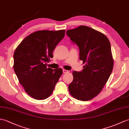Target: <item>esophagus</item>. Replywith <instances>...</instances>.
Wrapping results in <instances>:
<instances>
[{
    "mask_svg": "<svg viewBox=\"0 0 129 129\" xmlns=\"http://www.w3.org/2000/svg\"><path fill=\"white\" fill-rule=\"evenodd\" d=\"M62 72H63V73L65 74V73H68V70H67L63 69V70H62Z\"/></svg>",
    "mask_w": 129,
    "mask_h": 129,
    "instance_id": "34e87169",
    "label": "esophagus"
}]
</instances>
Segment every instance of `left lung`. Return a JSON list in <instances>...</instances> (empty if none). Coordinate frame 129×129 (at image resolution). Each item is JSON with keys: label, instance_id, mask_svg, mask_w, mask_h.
<instances>
[{"label": "left lung", "instance_id": "left-lung-1", "mask_svg": "<svg viewBox=\"0 0 129 129\" xmlns=\"http://www.w3.org/2000/svg\"><path fill=\"white\" fill-rule=\"evenodd\" d=\"M67 35L79 47V59L85 63L81 71H73L69 91L77 100H90L101 92L112 72L110 42L104 34L85 26L69 29Z\"/></svg>", "mask_w": 129, "mask_h": 129}]
</instances>
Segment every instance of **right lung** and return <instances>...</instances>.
<instances>
[{
    "mask_svg": "<svg viewBox=\"0 0 129 129\" xmlns=\"http://www.w3.org/2000/svg\"><path fill=\"white\" fill-rule=\"evenodd\" d=\"M65 31L43 30L28 35L14 54V69L20 83L36 100L47 98L62 74L61 68H47L53 52L64 38Z\"/></svg>",
    "mask_w": 129,
    "mask_h": 129,
    "instance_id": "add662e5",
    "label": "right lung"
}]
</instances>
